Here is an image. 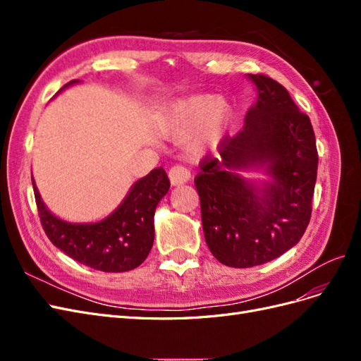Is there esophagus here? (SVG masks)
Wrapping results in <instances>:
<instances>
[{"mask_svg": "<svg viewBox=\"0 0 361 361\" xmlns=\"http://www.w3.org/2000/svg\"><path fill=\"white\" fill-rule=\"evenodd\" d=\"M169 178L171 185H182V183H187L191 179V173L187 167L174 166L169 171Z\"/></svg>", "mask_w": 361, "mask_h": 361, "instance_id": "esophagus-1", "label": "esophagus"}]
</instances>
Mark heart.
<instances>
[{"label": "heart", "instance_id": "b5f03b06", "mask_svg": "<svg viewBox=\"0 0 361 361\" xmlns=\"http://www.w3.org/2000/svg\"><path fill=\"white\" fill-rule=\"evenodd\" d=\"M235 108L215 93H195L171 101L161 114L162 130L171 138H182L192 130L188 152L202 157L207 150L220 146L232 128Z\"/></svg>", "mask_w": 361, "mask_h": 361}]
</instances>
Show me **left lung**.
<instances>
[{"label":"left lung","mask_w":361,"mask_h":361,"mask_svg":"<svg viewBox=\"0 0 361 361\" xmlns=\"http://www.w3.org/2000/svg\"><path fill=\"white\" fill-rule=\"evenodd\" d=\"M257 97L235 137L206 157L194 179L206 244L232 268H250L298 244L312 215L318 150L307 114L288 90L265 75L248 73ZM262 171L268 181L245 180L239 171Z\"/></svg>","instance_id":"obj_1"}]
</instances>
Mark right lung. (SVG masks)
Listing matches in <instances>:
<instances>
[{"mask_svg":"<svg viewBox=\"0 0 361 361\" xmlns=\"http://www.w3.org/2000/svg\"><path fill=\"white\" fill-rule=\"evenodd\" d=\"M78 82L73 80L60 92ZM31 180L43 231L64 255L104 272H125L143 264L155 239V209L170 188L164 169L138 179L123 202L96 223H69L56 216L43 203L35 179Z\"/></svg>","mask_w":361,"mask_h":361,"instance_id":"1","label":"right lung"}]
</instances>
